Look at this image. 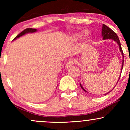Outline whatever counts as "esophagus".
I'll return each mask as SVG.
<instances>
[{
	"mask_svg": "<svg viewBox=\"0 0 130 130\" xmlns=\"http://www.w3.org/2000/svg\"><path fill=\"white\" fill-rule=\"evenodd\" d=\"M76 61L74 59H70L69 60L67 61L66 63V67L67 68H69V67H71L72 65H73L74 63H76Z\"/></svg>",
	"mask_w": 130,
	"mask_h": 130,
	"instance_id": "obj_1",
	"label": "esophagus"
}]
</instances>
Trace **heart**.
Wrapping results in <instances>:
<instances>
[{
    "label": "heart",
    "mask_w": 130,
    "mask_h": 130,
    "mask_svg": "<svg viewBox=\"0 0 130 130\" xmlns=\"http://www.w3.org/2000/svg\"><path fill=\"white\" fill-rule=\"evenodd\" d=\"M80 37V34H75L72 35V37H71V40H72L73 41H77V40L79 39Z\"/></svg>",
    "instance_id": "b5f03b06"
}]
</instances>
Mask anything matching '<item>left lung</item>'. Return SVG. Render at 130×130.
<instances>
[{"label": "left lung", "mask_w": 130, "mask_h": 130, "mask_svg": "<svg viewBox=\"0 0 130 130\" xmlns=\"http://www.w3.org/2000/svg\"><path fill=\"white\" fill-rule=\"evenodd\" d=\"M102 36H103V38L104 40L112 39V40H114V41H116V42L118 43V44L119 45V49H120V52H121L122 54H123V51H122V47H121V44H120V40H119V37H118L117 35L116 34V33L114 32V31L112 30L111 29H110L109 27H108V26H106L105 24H103V27H102ZM123 61H122V69H121V73H122V69H123ZM120 75H121V74H120ZM120 77L119 78V79H120ZM119 80H118V81H119ZM118 81H117V83H118ZM80 87L82 88V89H83V90H84L85 92H87V91L85 90V89L83 87V86H81V84H80ZM114 88H113V89H114ZM113 89H112V90H113Z\"/></svg>", "instance_id": "obj_1"}]
</instances>
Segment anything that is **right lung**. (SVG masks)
<instances>
[{
  "instance_id": "1",
  "label": "right lung",
  "mask_w": 130,
  "mask_h": 130,
  "mask_svg": "<svg viewBox=\"0 0 130 130\" xmlns=\"http://www.w3.org/2000/svg\"><path fill=\"white\" fill-rule=\"evenodd\" d=\"M36 31H37V29H32V28H27V29H24L23 31H22V32H21L20 34H18V35L17 36H16L15 38H14V39H13V40H16V38H19V37H21V36H22V35H24V34H27V33H29V32H30V33L35 32H36Z\"/></svg>"
}]
</instances>
